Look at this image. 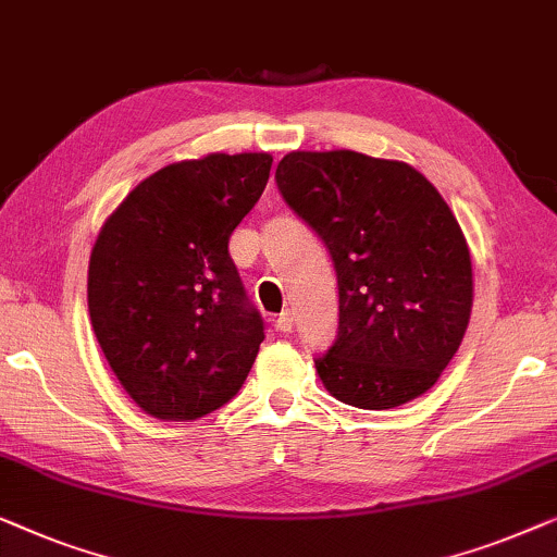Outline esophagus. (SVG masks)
<instances>
[{"mask_svg": "<svg viewBox=\"0 0 557 557\" xmlns=\"http://www.w3.org/2000/svg\"><path fill=\"white\" fill-rule=\"evenodd\" d=\"M293 325H295L293 312H289V310L280 312L277 320H275V327H277V331H280V333H289V331H293Z\"/></svg>", "mask_w": 557, "mask_h": 557, "instance_id": "obj_1", "label": "esophagus"}]
</instances>
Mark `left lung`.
I'll list each match as a JSON object with an SVG mask.
<instances>
[{
  "instance_id": "8db88e82",
  "label": "left lung",
  "mask_w": 557,
  "mask_h": 557,
  "mask_svg": "<svg viewBox=\"0 0 557 557\" xmlns=\"http://www.w3.org/2000/svg\"><path fill=\"white\" fill-rule=\"evenodd\" d=\"M275 182L338 275V338L315 358L323 386L368 411L426 394L472 312L469 247L442 194L409 163L346 148L287 153Z\"/></svg>"
}]
</instances>
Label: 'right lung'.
<instances>
[{
  "instance_id": "obj_1",
  "label": "right lung",
  "mask_w": 557,
  "mask_h": 557,
  "mask_svg": "<svg viewBox=\"0 0 557 557\" xmlns=\"http://www.w3.org/2000/svg\"><path fill=\"white\" fill-rule=\"evenodd\" d=\"M270 153H209L144 178L106 219L88 268L96 338L146 413L191 421L245 383L264 320L230 237L268 186Z\"/></svg>"
}]
</instances>
